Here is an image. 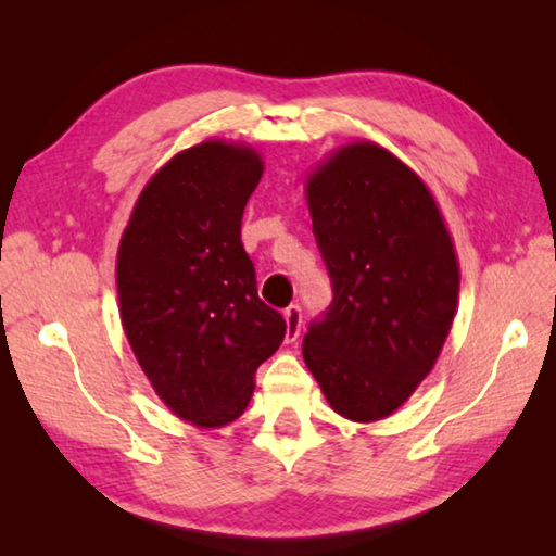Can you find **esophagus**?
<instances>
[{
  "label": "esophagus",
  "instance_id": "34e87169",
  "mask_svg": "<svg viewBox=\"0 0 556 556\" xmlns=\"http://www.w3.org/2000/svg\"><path fill=\"white\" fill-rule=\"evenodd\" d=\"M285 324H287V343H294L301 331V308L296 304L285 308Z\"/></svg>",
  "mask_w": 556,
  "mask_h": 556
}]
</instances>
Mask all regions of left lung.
Returning a JSON list of instances; mask_svg holds the SVG:
<instances>
[{
    "instance_id": "obj_1",
    "label": "left lung",
    "mask_w": 556,
    "mask_h": 556,
    "mask_svg": "<svg viewBox=\"0 0 556 556\" xmlns=\"http://www.w3.org/2000/svg\"><path fill=\"white\" fill-rule=\"evenodd\" d=\"M304 188L333 281L304 363L336 414L370 425L434 368L458 306L456 248L421 176L370 139L336 147Z\"/></svg>"
}]
</instances>
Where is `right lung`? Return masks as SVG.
<instances>
[{
	"label": "right lung",
	"instance_id": "add662e5",
	"mask_svg": "<svg viewBox=\"0 0 556 556\" xmlns=\"http://www.w3.org/2000/svg\"><path fill=\"white\" fill-rule=\"evenodd\" d=\"M265 162L255 147L205 139L149 178L119 238V318L139 368L178 419L201 429L248 409L255 372L285 341L257 296L242 213Z\"/></svg>",
	"mask_w": 556,
	"mask_h": 556
}]
</instances>
